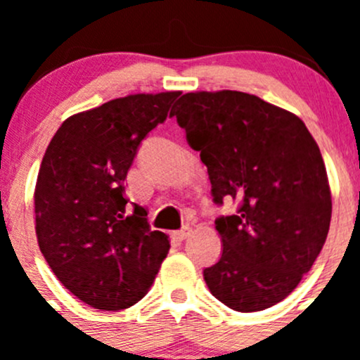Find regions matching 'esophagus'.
<instances>
[{
	"label": "esophagus",
	"instance_id": "obj_1",
	"mask_svg": "<svg viewBox=\"0 0 360 360\" xmlns=\"http://www.w3.org/2000/svg\"><path fill=\"white\" fill-rule=\"evenodd\" d=\"M190 228L188 226H184V228H181V230H177V231H174L172 233V238L176 242H183L184 238H188V235H190Z\"/></svg>",
	"mask_w": 360,
	"mask_h": 360
}]
</instances>
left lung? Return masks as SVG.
<instances>
[{"label": "left lung", "instance_id": "left-lung-1", "mask_svg": "<svg viewBox=\"0 0 360 360\" xmlns=\"http://www.w3.org/2000/svg\"><path fill=\"white\" fill-rule=\"evenodd\" d=\"M170 115L207 167L219 216V261L203 270L214 297L259 311L288 297L328 238L331 191L324 160L292 112L237 90L184 94Z\"/></svg>", "mask_w": 360, "mask_h": 360}]
</instances>
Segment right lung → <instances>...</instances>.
<instances>
[{"mask_svg":"<svg viewBox=\"0 0 360 360\" xmlns=\"http://www.w3.org/2000/svg\"><path fill=\"white\" fill-rule=\"evenodd\" d=\"M179 94H136L69 116L41 160L39 250L64 288L97 310H123L144 297L170 249L163 231L150 230L146 210L129 205L123 183Z\"/></svg>","mask_w":360,"mask_h":360,"instance_id":"add662e5","label":"right lung"}]
</instances>
